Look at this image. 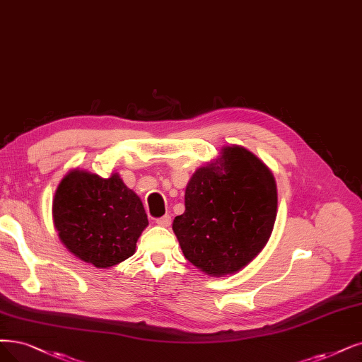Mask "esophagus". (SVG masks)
I'll return each instance as SVG.
<instances>
[{
    "label": "esophagus",
    "instance_id": "esophagus-1",
    "mask_svg": "<svg viewBox=\"0 0 362 362\" xmlns=\"http://www.w3.org/2000/svg\"><path fill=\"white\" fill-rule=\"evenodd\" d=\"M156 223H158L159 226H165V228H168V226L171 225V216L165 215V216H163V218H159V219H156Z\"/></svg>",
    "mask_w": 362,
    "mask_h": 362
}]
</instances>
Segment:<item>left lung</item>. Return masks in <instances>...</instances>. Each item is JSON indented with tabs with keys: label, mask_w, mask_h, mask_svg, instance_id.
<instances>
[{
	"label": "left lung",
	"mask_w": 362,
	"mask_h": 362,
	"mask_svg": "<svg viewBox=\"0 0 362 362\" xmlns=\"http://www.w3.org/2000/svg\"><path fill=\"white\" fill-rule=\"evenodd\" d=\"M277 188L270 168L242 146L199 167L185 191V211L173 221L185 258L209 276L237 273L272 235Z\"/></svg>",
	"instance_id": "8db88e82"
}]
</instances>
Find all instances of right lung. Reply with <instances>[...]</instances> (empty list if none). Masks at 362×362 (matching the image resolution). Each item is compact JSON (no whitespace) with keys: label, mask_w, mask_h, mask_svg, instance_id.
I'll use <instances>...</instances> for the list:
<instances>
[{"label":"right lung","mask_w":362,"mask_h":362,"mask_svg":"<svg viewBox=\"0 0 362 362\" xmlns=\"http://www.w3.org/2000/svg\"><path fill=\"white\" fill-rule=\"evenodd\" d=\"M52 215L65 247L97 269H109L132 257L149 225L141 199L117 173L103 179L78 168L61 180Z\"/></svg>","instance_id":"add662e5"}]
</instances>
